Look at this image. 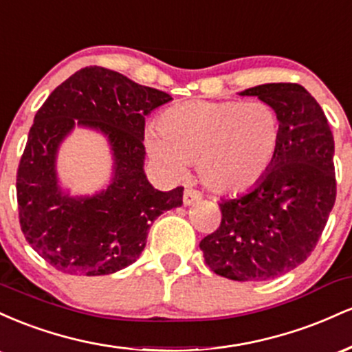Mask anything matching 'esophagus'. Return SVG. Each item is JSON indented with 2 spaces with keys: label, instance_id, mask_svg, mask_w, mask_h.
I'll return each instance as SVG.
<instances>
[{
  "label": "esophagus",
  "instance_id": "1",
  "mask_svg": "<svg viewBox=\"0 0 352 352\" xmlns=\"http://www.w3.org/2000/svg\"><path fill=\"white\" fill-rule=\"evenodd\" d=\"M201 200V193L199 190H193V188H185L184 192V205H193L197 201Z\"/></svg>",
  "mask_w": 352,
  "mask_h": 352
}]
</instances>
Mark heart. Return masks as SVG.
<instances>
[{
  "instance_id": "1",
  "label": "heart",
  "mask_w": 352,
  "mask_h": 352,
  "mask_svg": "<svg viewBox=\"0 0 352 352\" xmlns=\"http://www.w3.org/2000/svg\"><path fill=\"white\" fill-rule=\"evenodd\" d=\"M280 145V117L260 100H190L164 111L147 134L148 153L168 173L197 162L210 190L232 195L268 177Z\"/></svg>"
}]
</instances>
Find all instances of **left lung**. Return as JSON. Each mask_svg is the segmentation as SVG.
Listing matches in <instances>:
<instances>
[{"instance_id":"obj_1","label":"left lung","mask_w":352,"mask_h":352,"mask_svg":"<svg viewBox=\"0 0 352 352\" xmlns=\"http://www.w3.org/2000/svg\"><path fill=\"white\" fill-rule=\"evenodd\" d=\"M240 96H256L276 111L280 152L258 187L220 200V227L200 250L220 276L266 281L292 272L316 248L336 200L334 139L321 106L300 84H261Z\"/></svg>"}]
</instances>
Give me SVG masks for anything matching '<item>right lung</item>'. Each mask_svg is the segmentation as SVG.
<instances>
[{"instance_id": "right-lung-1", "label": "right lung", "mask_w": 352, "mask_h": 352, "mask_svg": "<svg viewBox=\"0 0 352 352\" xmlns=\"http://www.w3.org/2000/svg\"><path fill=\"white\" fill-rule=\"evenodd\" d=\"M172 98L106 67H84L36 112L18 177L19 223L28 243L67 274L100 276L132 265L157 217L180 207L184 188H153L144 172L145 117ZM78 126L100 131L111 147V184L94 196L60 188L58 145Z\"/></svg>"}]
</instances>
